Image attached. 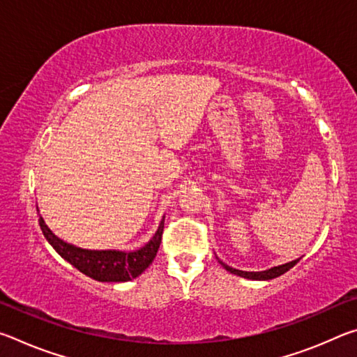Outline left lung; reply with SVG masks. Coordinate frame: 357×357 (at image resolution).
I'll use <instances>...</instances> for the list:
<instances>
[{
  "instance_id": "1",
  "label": "left lung",
  "mask_w": 357,
  "mask_h": 357,
  "mask_svg": "<svg viewBox=\"0 0 357 357\" xmlns=\"http://www.w3.org/2000/svg\"><path fill=\"white\" fill-rule=\"evenodd\" d=\"M217 259H219V258H217ZM298 261H299V259H294V261H289V263L280 264V266H274V268H271V269L258 271V273H249V271L234 269V268H231V266L223 263L222 259H219V263L228 271V273H231L234 275H239V277H244V279H249V280H271V279H275V277L285 274L287 271L291 269Z\"/></svg>"
}]
</instances>
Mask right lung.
I'll return each mask as SVG.
<instances>
[{
    "mask_svg": "<svg viewBox=\"0 0 357 357\" xmlns=\"http://www.w3.org/2000/svg\"><path fill=\"white\" fill-rule=\"evenodd\" d=\"M164 222L165 215L162 217L154 236L137 250H89L69 244L61 238H58L47 227L45 220L39 214V225L42 233H44L48 244L58 252V255H61V258H64L66 261L70 263L84 275L99 282H129L142 275L144 269L154 261L157 250H159L162 231H164Z\"/></svg>",
    "mask_w": 357,
    "mask_h": 357,
    "instance_id": "obj_1",
    "label": "right lung"
}]
</instances>
